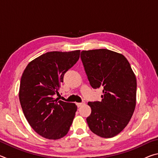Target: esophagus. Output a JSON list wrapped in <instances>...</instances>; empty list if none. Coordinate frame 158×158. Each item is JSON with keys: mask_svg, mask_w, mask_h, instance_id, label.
<instances>
[{"mask_svg": "<svg viewBox=\"0 0 158 158\" xmlns=\"http://www.w3.org/2000/svg\"><path fill=\"white\" fill-rule=\"evenodd\" d=\"M85 102H81V103H77V105L78 107H80V106H81L82 105H85Z\"/></svg>", "mask_w": 158, "mask_h": 158, "instance_id": "34e87169", "label": "esophagus"}]
</instances>
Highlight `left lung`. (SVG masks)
Returning <instances> with one entry per match:
<instances>
[{
	"label": "left lung",
	"instance_id": "8db88e82",
	"mask_svg": "<svg viewBox=\"0 0 158 158\" xmlns=\"http://www.w3.org/2000/svg\"><path fill=\"white\" fill-rule=\"evenodd\" d=\"M81 58L93 89L103 88L100 102H89L91 114L86 121L90 130L111 138L127 126L135 111L137 79L121 53L100 49L82 51Z\"/></svg>",
	"mask_w": 158,
	"mask_h": 158
}]
</instances>
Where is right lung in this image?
Here are the masks:
<instances>
[{
  "label": "right lung",
  "instance_id": "right-lung-1",
  "mask_svg": "<svg viewBox=\"0 0 158 158\" xmlns=\"http://www.w3.org/2000/svg\"><path fill=\"white\" fill-rule=\"evenodd\" d=\"M80 56V50L50 52L26 66L20 81V104L29 125L42 137L59 139L68 134L77 106L55 98L64 74Z\"/></svg>",
  "mask_w": 158,
  "mask_h": 158
}]
</instances>
